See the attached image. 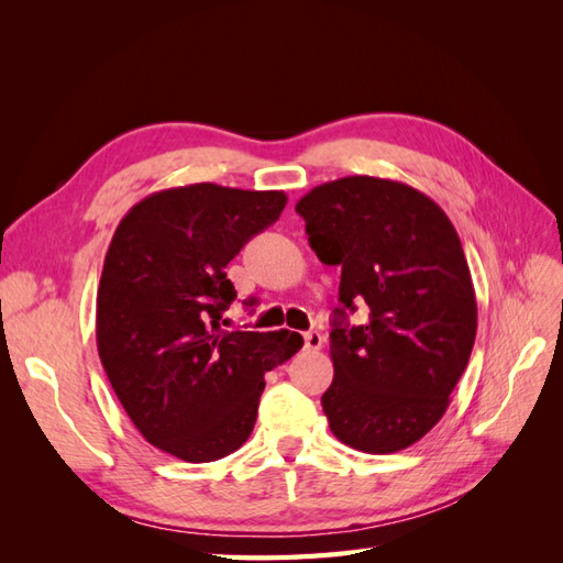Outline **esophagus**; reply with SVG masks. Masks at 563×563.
<instances>
[{
  "mask_svg": "<svg viewBox=\"0 0 563 563\" xmlns=\"http://www.w3.org/2000/svg\"><path fill=\"white\" fill-rule=\"evenodd\" d=\"M302 338H305V347L310 350H319L323 345V335L319 331H308Z\"/></svg>",
  "mask_w": 563,
  "mask_h": 563,
  "instance_id": "esophagus-1",
  "label": "esophagus"
}]
</instances>
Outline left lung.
<instances>
[{
	"label": "left lung",
	"mask_w": 563,
	"mask_h": 563,
	"mask_svg": "<svg viewBox=\"0 0 563 563\" xmlns=\"http://www.w3.org/2000/svg\"><path fill=\"white\" fill-rule=\"evenodd\" d=\"M296 211L323 265H340L331 331L333 383L321 395L331 432L364 453L416 444L446 413L476 338V296L460 236L416 187L347 176ZM356 303L369 321H344Z\"/></svg>",
	"instance_id": "1"
}]
</instances>
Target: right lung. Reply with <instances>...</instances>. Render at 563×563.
Returning a JSON list of instances; mask_svg holds the SVG:
<instances>
[{"mask_svg": "<svg viewBox=\"0 0 563 563\" xmlns=\"http://www.w3.org/2000/svg\"><path fill=\"white\" fill-rule=\"evenodd\" d=\"M286 207L279 190L195 183L152 192L117 225L96 298L108 380L152 446L211 463L253 432L265 371L302 347L294 331H220L236 298L225 265Z\"/></svg>", "mask_w": 563, "mask_h": 563, "instance_id": "right-lung-1", "label": "right lung"}]
</instances>
